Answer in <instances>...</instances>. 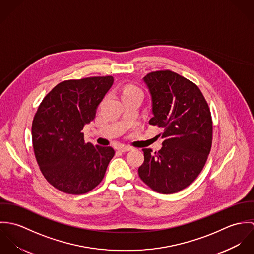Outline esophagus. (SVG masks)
<instances>
[{"instance_id": "34e87169", "label": "esophagus", "mask_w": 254, "mask_h": 254, "mask_svg": "<svg viewBox=\"0 0 254 254\" xmlns=\"http://www.w3.org/2000/svg\"><path fill=\"white\" fill-rule=\"evenodd\" d=\"M131 149H132V147L131 146H127V145H119L117 147V150H119L120 152H126V151H129Z\"/></svg>"}]
</instances>
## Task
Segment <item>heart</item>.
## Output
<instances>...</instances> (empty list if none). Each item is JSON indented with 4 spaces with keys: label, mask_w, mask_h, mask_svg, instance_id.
<instances>
[{
    "label": "heart",
    "mask_w": 254,
    "mask_h": 254,
    "mask_svg": "<svg viewBox=\"0 0 254 254\" xmlns=\"http://www.w3.org/2000/svg\"><path fill=\"white\" fill-rule=\"evenodd\" d=\"M135 94H141L143 95V92L140 88L134 86V85H127L125 86L122 91H121V97L122 99L125 98V97H128V96H132V95H135Z\"/></svg>",
    "instance_id": "obj_1"
}]
</instances>
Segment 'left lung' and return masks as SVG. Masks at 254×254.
Masks as SVG:
<instances>
[{
    "label": "left lung",
    "instance_id": "left-lung-1",
    "mask_svg": "<svg viewBox=\"0 0 254 254\" xmlns=\"http://www.w3.org/2000/svg\"><path fill=\"white\" fill-rule=\"evenodd\" d=\"M144 82L151 97L150 125L163 129L162 148H143L142 181L160 193L190 186L201 172L212 145V118L198 87L177 73H148ZM159 135V136H160Z\"/></svg>",
    "mask_w": 254,
    "mask_h": 254
}]
</instances>
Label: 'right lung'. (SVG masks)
Masks as SVG:
<instances>
[{
	"label": "right lung",
	"instance_id": "add662e5",
	"mask_svg": "<svg viewBox=\"0 0 254 254\" xmlns=\"http://www.w3.org/2000/svg\"><path fill=\"white\" fill-rule=\"evenodd\" d=\"M112 84V76L63 81L38 108L32 122L35 157L46 180L61 191L83 194L104 179L114 149L85 143L82 130Z\"/></svg>",
	"mask_w": 254,
	"mask_h": 254
}]
</instances>
